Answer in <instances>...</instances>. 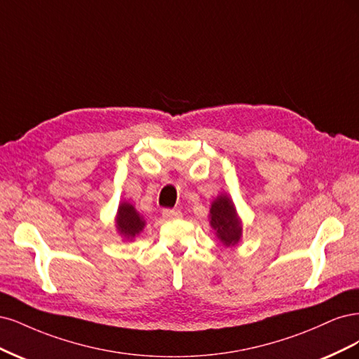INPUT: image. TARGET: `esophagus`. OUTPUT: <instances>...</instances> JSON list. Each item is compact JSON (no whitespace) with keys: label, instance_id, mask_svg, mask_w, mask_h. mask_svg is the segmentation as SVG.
Segmentation results:
<instances>
[{"label":"esophagus","instance_id":"obj_1","mask_svg":"<svg viewBox=\"0 0 359 359\" xmlns=\"http://www.w3.org/2000/svg\"><path fill=\"white\" fill-rule=\"evenodd\" d=\"M163 216L165 219H179L182 216L180 210H175V209H165L163 210Z\"/></svg>","mask_w":359,"mask_h":359}]
</instances>
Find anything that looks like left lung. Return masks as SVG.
<instances>
[{"label":"left lung","mask_w":359,"mask_h":359,"mask_svg":"<svg viewBox=\"0 0 359 359\" xmlns=\"http://www.w3.org/2000/svg\"><path fill=\"white\" fill-rule=\"evenodd\" d=\"M210 225L216 231V237L226 248L236 246L241 238V221L237 215L233 200L226 194L216 196L210 207Z\"/></svg>","instance_id":"8db88e82"}]
</instances>
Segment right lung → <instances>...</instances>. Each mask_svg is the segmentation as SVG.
<instances>
[{
  "label": "right lung",
  "mask_w": 359,
  "mask_h": 359,
  "mask_svg": "<svg viewBox=\"0 0 359 359\" xmlns=\"http://www.w3.org/2000/svg\"><path fill=\"white\" fill-rule=\"evenodd\" d=\"M146 222L140 216L134 205L130 203H121L118 215H116V229L118 233L126 238L133 240L135 236H138L143 231Z\"/></svg>",
  "instance_id": "right-lung-1"
}]
</instances>
